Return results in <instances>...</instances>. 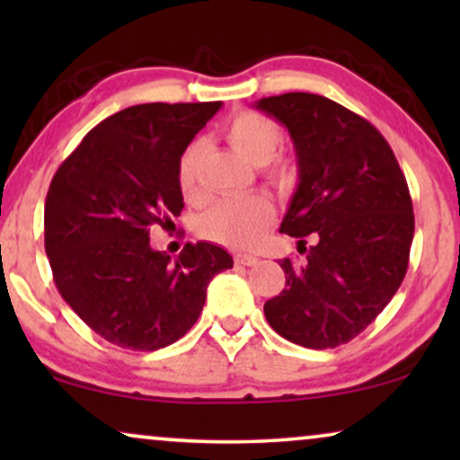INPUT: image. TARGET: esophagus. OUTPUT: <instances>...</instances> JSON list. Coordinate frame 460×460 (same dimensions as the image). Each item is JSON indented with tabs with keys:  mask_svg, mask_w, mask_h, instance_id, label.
Returning a JSON list of instances; mask_svg holds the SVG:
<instances>
[{
	"mask_svg": "<svg viewBox=\"0 0 460 460\" xmlns=\"http://www.w3.org/2000/svg\"><path fill=\"white\" fill-rule=\"evenodd\" d=\"M234 261L238 263V266H255V263L260 261V260H257L255 255H247V253H236Z\"/></svg>",
	"mask_w": 460,
	"mask_h": 460,
	"instance_id": "esophagus-1",
	"label": "esophagus"
}]
</instances>
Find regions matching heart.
Returning a JSON list of instances; mask_svg holds the SVG:
<instances>
[{"mask_svg": "<svg viewBox=\"0 0 460 460\" xmlns=\"http://www.w3.org/2000/svg\"><path fill=\"white\" fill-rule=\"evenodd\" d=\"M226 140L243 159L253 165H261L274 155L280 142V128L272 117L257 111H241L226 123ZM203 155V144L192 142L181 150L175 180L181 197L197 203L203 197L199 186V161ZM291 165L287 161H276L270 167V178L287 180ZM274 219V207L263 194H251L243 199H224L199 217L197 232L207 241L226 244L234 249H249L261 241L263 232Z\"/></svg>", "mask_w": 460, "mask_h": 460, "instance_id": "heart-1", "label": "heart"}]
</instances>
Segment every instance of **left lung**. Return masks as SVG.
<instances>
[{"mask_svg": "<svg viewBox=\"0 0 460 460\" xmlns=\"http://www.w3.org/2000/svg\"><path fill=\"white\" fill-rule=\"evenodd\" d=\"M255 109L293 140L299 184L280 232L299 238L305 255L280 261L287 287L263 314L291 343L337 348L367 329L404 280L414 236L406 178L376 128L329 98L291 92Z\"/></svg>", "mask_w": 460, "mask_h": 460, "instance_id": "8db88e82", "label": "left lung"}]
</instances>
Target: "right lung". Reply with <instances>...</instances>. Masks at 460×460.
<instances>
[{
	"label": "right lung",
	"instance_id": "1",
	"mask_svg": "<svg viewBox=\"0 0 460 460\" xmlns=\"http://www.w3.org/2000/svg\"><path fill=\"white\" fill-rule=\"evenodd\" d=\"M222 102H150L98 123L49 184L43 213L54 282L106 341L155 351L197 323L207 285L234 266L213 243H188L172 260L148 232L184 209L175 165Z\"/></svg>",
	"mask_w": 460,
	"mask_h": 460
}]
</instances>
